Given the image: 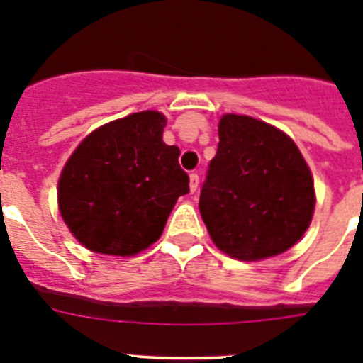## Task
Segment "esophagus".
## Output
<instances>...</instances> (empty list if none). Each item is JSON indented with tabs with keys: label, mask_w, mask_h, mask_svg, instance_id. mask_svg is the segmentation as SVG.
<instances>
[{
	"label": "esophagus",
	"mask_w": 363,
	"mask_h": 363,
	"mask_svg": "<svg viewBox=\"0 0 363 363\" xmlns=\"http://www.w3.org/2000/svg\"><path fill=\"white\" fill-rule=\"evenodd\" d=\"M198 184H200V176H198V172H191V176H189V187H191V192H196Z\"/></svg>",
	"instance_id": "1"
}]
</instances>
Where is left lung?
<instances>
[{
  "label": "left lung",
  "instance_id": "left-lung-1",
  "mask_svg": "<svg viewBox=\"0 0 363 363\" xmlns=\"http://www.w3.org/2000/svg\"><path fill=\"white\" fill-rule=\"evenodd\" d=\"M218 136L200 192L211 238L220 251L245 262L281 255L313 218L306 160L287 134L251 116L225 114Z\"/></svg>",
  "mask_w": 363,
  "mask_h": 363
}]
</instances>
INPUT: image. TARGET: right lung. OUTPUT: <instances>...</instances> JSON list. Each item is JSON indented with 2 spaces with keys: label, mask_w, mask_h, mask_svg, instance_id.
Segmentation results:
<instances>
[{
  "label": "right lung",
  "mask_w": 363,
  "mask_h": 363,
  "mask_svg": "<svg viewBox=\"0 0 363 363\" xmlns=\"http://www.w3.org/2000/svg\"><path fill=\"white\" fill-rule=\"evenodd\" d=\"M163 114L143 111L96 129L74 150L57 184L63 221L94 252L133 256L162 236L189 192L179 149L162 140Z\"/></svg>",
  "instance_id": "obj_1"
}]
</instances>
